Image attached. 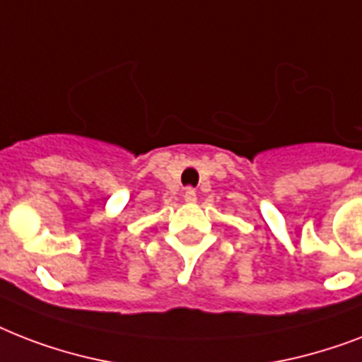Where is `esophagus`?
<instances>
[{"instance_id": "1", "label": "esophagus", "mask_w": 362, "mask_h": 362, "mask_svg": "<svg viewBox=\"0 0 362 362\" xmlns=\"http://www.w3.org/2000/svg\"><path fill=\"white\" fill-rule=\"evenodd\" d=\"M184 201H186V203H195V201H197V193H195L193 187H186V189H184Z\"/></svg>"}]
</instances>
